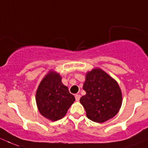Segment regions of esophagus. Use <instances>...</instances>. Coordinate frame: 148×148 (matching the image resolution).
Masks as SVG:
<instances>
[{
	"label": "esophagus",
	"instance_id": "1",
	"mask_svg": "<svg viewBox=\"0 0 148 148\" xmlns=\"http://www.w3.org/2000/svg\"><path fill=\"white\" fill-rule=\"evenodd\" d=\"M75 99H76V101H79V99H80V95H75Z\"/></svg>",
	"mask_w": 148,
	"mask_h": 148
}]
</instances>
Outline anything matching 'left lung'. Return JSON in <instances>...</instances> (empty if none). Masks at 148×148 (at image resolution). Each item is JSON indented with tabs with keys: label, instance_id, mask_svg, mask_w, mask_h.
<instances>
[{
	"label": "left lung",
	"instance_id": "1",
	"mask_svg": "<svg viewBox=\"0 0 148 148\" xmlns=\"http://www.w3.org/2000/svg\"><path fill=\"white\" fill-rule=\"evenodd\" d=\"M83 88L86 94L79 101L90 120L102 123L119 112L121 92L117 82L103 71L95 69L88 72Z\"/></svg>",
	"mask_w": 148,
	"mask_h": 148
}]
</instances>
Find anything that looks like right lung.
Returning <instances> with one entry per match:
<instances>
[{
  "label": "right lung",
  "mask_w": 148,
  "mask_h": 148,
  "mask_svg": "<svg viewBox=\"0 0 148 148\" xmlns=\"http://www.w3.org/2000/svg\"><path fill=\"white\" fill-rule=\"evenodd\" d=\"M61 79L60 74L51 71L44 77L36 92V101L39 112L51 121L63 118L75 101Z\"/></svg>",
  "instance_id": "add662e5"
}]
</instances>
